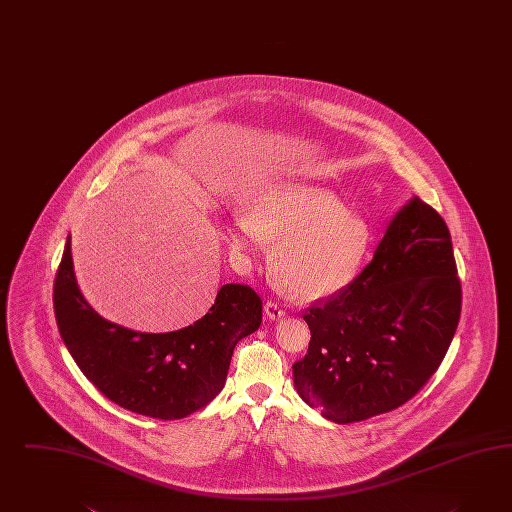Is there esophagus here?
<instances>
[{
	"label": "esophagus",
	"instance_id": "esophagus-1",
	"mask_svg": "<svg viewBox=\"0 0 512 512\" xmlns=\"http://www.w3.org/2000/svg\"><path fill=\"white\" fill-rule=\"evenodd\" d=\"M264 311H266L268 318H272V320H279V318L285 317V311L281 309V305L277 304V302H272V300L264 304Z\"/></svg>",
	"mask_w": 512,
	"mask_h": 512
}]
</instances>
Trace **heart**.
Segmentation results:
<instances>
[{
  "instance_id": "obj_1",
  "label": "heart",
  "mask_w": 512,
  "mask_h": 512,
  "mask_svg": "<svg viewBox=\"0 0 512 512\" xmlns=\"http://www.w3.org/2000/svg\"><path fill=\"white\" fill-rule=\"evenodd\" d=\"M236 249L261 248L276 238L270 268L292 298L315 302L343 291L373 246V229L335 195L307 184L257 190L231 231Z\"/></svg>"
}]
</instances>
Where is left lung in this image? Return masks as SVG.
I'll use <instances>...</instances> for the list:
<instances>
[{"instance_id":"left-lung-1","label":"left lung","mask_w":512,"mask_h":512,"mask_svg":"<svg viewBox=\"0 0 512 512\" xmlns=\"http://www.w3.org/2000/svg\"><path fill=\"white\" fill-rule=\"evenodd\" d=\"M460 309L449 229L414 195L360 276L305 309L311 341L292 365L298 395L339 425L399 408L438 371Z\"/></svg>"}]
</instances>
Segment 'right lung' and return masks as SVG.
I'll use <instances>...</instances> for the list:
<instances>
[{
  "instance_id": "right-lung-1",
  "label": "right lung",
  "mask_w": 512,
  "mask_h": 512,
  "mask_svg": "<svg viewBox=\"0 0 512 512\" xmlns=\"http://www.w3.org/2000/svg\"><path fill=\"white\" fill-rule=\"evenodd\" d=\"M57 328L85 378L121 408L182 419L205 408L225 384L236 343L263 320L248 285H223L207 315L177 332H134L100 317L76 283L70 236L54 283Z\"/></svg>"
}]
</instances>
